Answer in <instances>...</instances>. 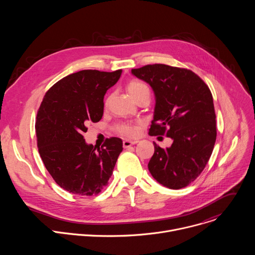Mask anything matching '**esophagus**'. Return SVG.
<instances>
[{
    "instance_id": "esophagus-1",
    "label": "esophagus",
    "mask_w": 255,
    "mask_h": 255,
    "mask_svg": "<svg viewBox=\"0 0 255 255\" xmlns=\"http://www.w3.org/2000/svg\"><path fill=\"white\" fill-rule=\"evenodd\" d=\"M137 143H138V141H136V140H134V141H131V140H124V141H123V147H124V148H128V147L132 146V145H135V144H137Z\"/></svg>"
}]
</instances>
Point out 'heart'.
Masks as SVG:
<instances>
[{
  "label": "heart",
  "mask_w": 255,
  "mask_h": 255,
  "mask_svg": "<svg viewBox=\"0 0 255 255\" xmlns=\"http://www.w3.org/2000/svg\"><path fill=\"white\" fill-rule=\"evenodd\" d=\"M127 92L134 100L144 94L149 95V89H148L147 85H145L144 83L138 82V81H133V82L129 83L127 86ZM116 129L120 134L127 136V137L136 136L138 134V130H139L138 126L132 125V124H125V123L117 125Z\"/></svg>",
  "instance_id": "b5f03b06"
}]
</instances>
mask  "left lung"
I'll list each match as a JSON object with an SVG mask.
<instances>
[{"label": "left lung", "mask_w": 255, "mask_h": 255, "mask_svg": "<svg viewBox=\"0 0 255 255\" xmlns=\"http://www.w3.org/2000/svg\"><path fill=\"white\" fill-rule=\"evenodd\" d=\"M147 83L155 97L149 135L172 139L165 149L154 144L148 169L154 179L171 190L194 181L209 161L216 141V115L208 86L192 70L149 64L131 70Z\"/></svg>", "instance_id": "left-lung-1"}]
</instances>
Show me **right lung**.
Returning <instances> with one entry per match:
<instances>
[{"label": "right lung", "mask_w": 255, "mask_h": 255, "mask_svg": "<svg viewBox=\"0 0 255 255\" xmlns=\"http://www.w3.org/2000/svg\"><path fill=\"white\" fill-rule=\"evenodd\" d=\"M121 74L81 70L58 81L43 98L35 125L38 151L55 183L69 193L97 195L113 173L122 140L112 137L96 149L83 134L88 123L102 119L104 96Z\"/></svg>", "instance_id": "1"}]
</instances>
